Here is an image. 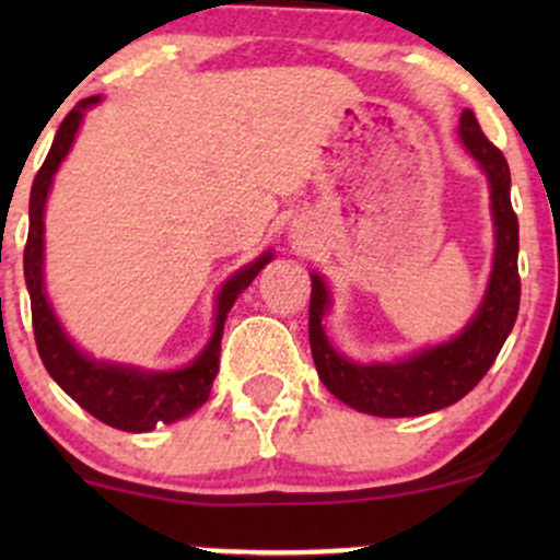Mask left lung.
Wrapping results in <instances>:
<instances>
[{
	"label": "left lung",
	"mask_w": 560,
	"mask_h": 560,
	"mask_svg": "<svg viewBox=\"0 0 560 560\" xmlns=\"http://www.w3.org/2000/svg\"><path fill=\"white\" fill-rule=\"evenodd\" d=\"M460 139L490 178L494 218V266L485 302L471 324L453 342L423 350L421 355L395 365H358L334 352L326 339L324 311L329 307L324 281L313 276L311 289V352L324 387L334 397L382 419L423 416L447 408L466 397L485 378L505 345L518 316L522 279H518V218L511 205V171L498 147L481 131L477 115H460Z\"/></svg>",
	"instance_id": "8db88e82"
}]
</instances>
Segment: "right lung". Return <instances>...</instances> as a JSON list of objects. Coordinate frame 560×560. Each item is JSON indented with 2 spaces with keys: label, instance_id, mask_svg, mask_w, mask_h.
Instances as JSON below:
<instances>
[{
  "label": "right lung",
  "instance_id": "add662e5",
  "mask_svg": "<svg viewBox=\"0 0 560 560\" xmlns=\"http://www.w3.org/2000/svg\"><path fill=\"white\" fill-rule=\"evenodd\" d=\"M96 96L81 100L66 115L57 137L52 141L47 160L38 168L34 186H31V226L28 242L23 253V271L25 284L31 294V318H34V337L38 355L47 365L49 376L60 384L62 389L81 405L83 410L100 419L113 429L124 432H150L158 423H171L189 416L199 405L210 397V387L218 374V358H221V337L223 320L234 305V300L253 284L260 268L271 260V253L260 255L258 260L249 262L244 271L223 284L218 294V313H215V331L210 345L205 347L202 355L197 358L189 369L171 371V374H141L137 369H124V365L96 363L92 358L81 355L73 342L66 337V331L57 324L52 307H49L47 294H44L42 281V255H44V202H47L49 184H52L55 171L60 168L62 158L68 155L73 144L75 131H79L83 110L94 105Z\"/></svg>",
  "mask_w": 560,
  "mask_h": 560
}]
</instances>
